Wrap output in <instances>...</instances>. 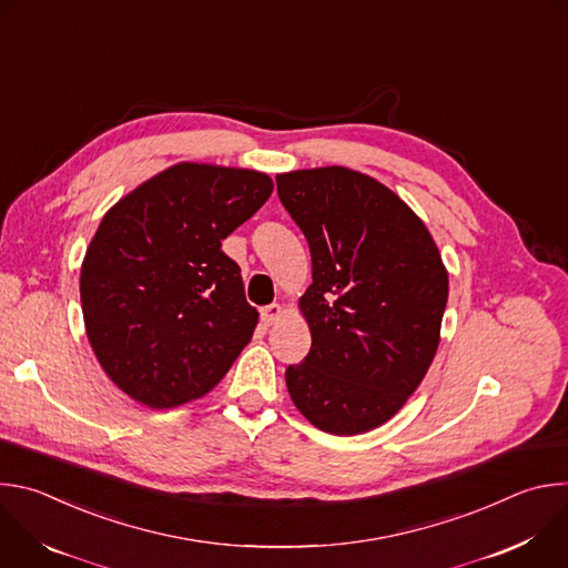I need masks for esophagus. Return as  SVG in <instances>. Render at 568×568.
<instances>
[{"label":"esophagus","instance_id":"obj_1","mask_svg":"<svg viewBox=\"0 0 568 568\" xmlns=\"http://www.w3.org/2000/svg\"><path fill=\"white\" fill-rule=\"evenodd\" d=\"M281 314H283V307H281L278 303L265 305V307L261 310V318H263L265 326H272V323H276V321L281 318Z\"/></svg>","mask_w":568,"mask_h":568}]
</instances>
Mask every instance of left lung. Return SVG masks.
Returning a JSON list of instances; mask_svg holds the SVG:
<instances>
[{
  "mask_svg": "<svg viewBox=\"0 0 568 568\" xmlns=\"http://www.w3.org/2000/svg\"><path fill=\"white\" fill-rule=\"evenodd\" d=\"M276 191L312 256L298 303L312 346L285 371L290 397L321 432L364 434L393 418L432 366L449 292L443 258L423 220L368 175L294 171Z\"/></svg>",
  "mask_w": 568,
  "mask_h": 568,
  "instance_id": "left-lung-1",
  "label": "left lung"
}]
</instances>
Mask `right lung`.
<instances>
[{
  "label": "right lung",
  "instance_id": "add662e5",
  "mask_svg": "<svg viewBox=\"0 0 568 568\" xmlns=\"http://www.w3.org/2000/svg\"><path fill=\"white\" fill-rule=\"evenodd\" d=\"M267 175L178 164L116 202L80 270L90 344L108 377L152 409L206 395L258 323L222 240L272 195Z\"/></svg>",
  "mask_w": 568,
  "mask_h": 568
}]
</instances>
